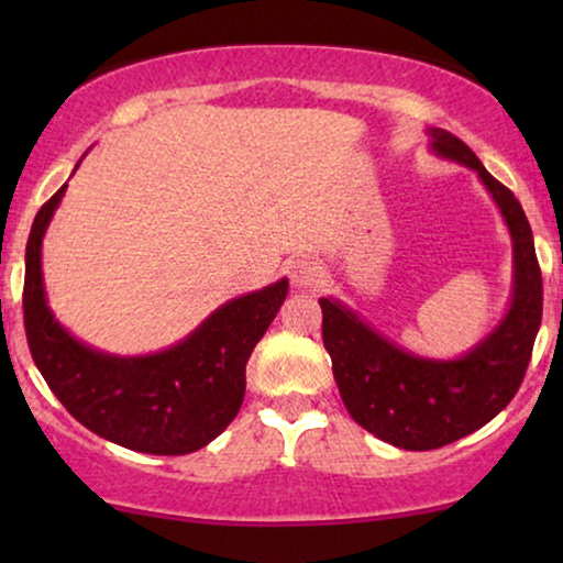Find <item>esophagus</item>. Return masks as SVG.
<instances>
[{
    "instance_id": "obj_1",
    "label": "esophagus",
    "mask_w": 563,
    "mask_h": 563,
    "mask_svg": "<svg viewBox=\"0 0 563 563\" xmlns=\"http://www.w3.org/2000/svg\"><path fill=\"white\" fill-rule=\"evenodd\" d=\"M320 264H318V258H312V256H302V258H297V261H291V266H289V279H291V284H295L297 289H310V287H314V284H318V279H320Z\"/></svg>"
}]
</instances>
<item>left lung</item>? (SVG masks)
<instances>
[{
	"label": "left lung",
	"instance_id": "left-lung-1",
	"mask_svg": "<svg viewBox=\"0 0 563 563\" xmlns=\"http://www.w3.org/2000/svg\"><path fill=\"white\" fill-rule=\"evenodd\" d=\"M430 151L472 168L495 199L512 238V299L505 318L459 358L402 349L338 299L320 297L322 343L345 410L368 433L405 451H433L505 410L520 389L541 328L543 282L522 207L464 141L430 128Z\"/></svg>",
	"mask_w": 563,
	"mask_h": 563
}]
</instances>
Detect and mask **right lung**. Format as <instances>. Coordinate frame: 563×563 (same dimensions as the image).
Instances as JSON below:
<instances>
[{
  "mask_svg": "<svg viewBox=\"0 0 563 563\" xmlns=\"http://www.w3.org/2000/svg\"><path fill=\"white\" fill-rule=\"evenodd\" d=\"M64 195L66 184L41 207L25 249L22 310L37 372L60 405L104 441L153 456L205 449L241 410L245 364L287 299L289 282L230 299L184 341L158 353L97 351L60 325L45 297L43 235Z\"/></svg>",
  "mask_w": 563,
  "mask_h": 563,
  "instance_id": "right-lung-1",
  "label": "right lung"
}]
</instances>
